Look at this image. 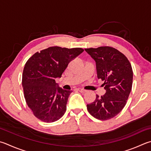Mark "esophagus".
<instances>
[{
    "mask_svg": "<svg viewBox=\"0 0 151 151\" xmlns=\"http://www.w3.org/2000/svg\"><path fill=\"white\" fill-rule=\"evenodd\" d=\"M77 90H78L79 92H82V93H84V92H86V90L83 89V88H77Z\"/></svg>",
    "mask_w": 151,
    "mask_h": 151,
    "instance_id": "34e87169",
    "label": "esophagus"
}]
</instances>
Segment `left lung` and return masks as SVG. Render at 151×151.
I'll use <instances>...</instances> for the list:
<instances>
[{
	"label": "left lung",
	"mask_w": 151,
	"mask_h": 151,
	"mask_svg": "<svg viewBox=\"0 0 151 151\" xmlns=\"http://www.w3.org/2000/svg\"><path fill=\"white\" fill-rule=\"evenodd\" d=\"M96 62L98 79L104 81L106 93L96 95L87 109L95 118L107 120L117 116L124 108L133 84V70L124 55L114 47L105 46L85 49Z\"/></svg>",
	"instance_id": "1"
}]
</instances>
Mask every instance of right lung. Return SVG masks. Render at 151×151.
Masks as SVG:
<instances>
[{"instance_id":"1","label":"right lung","mask_w":151,"mask_h":151,"mask_svg":"<svg viewBox=\"0 0 151 151\" xmlns=\"http://www.w3.org/2000/svg\"><path fill=\"white\" fill-rule=\"evenodd\" d=\"M83 51L82 48L50 47L35 53L26 62L22 75L24 98L41 121L54 122L65 114L72 90L59 87L55 79Z\"/></svg>"}]
</instances>
